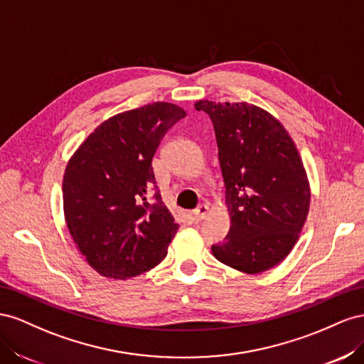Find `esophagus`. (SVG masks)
Returning a JSON list of instances; mask_svg holds the SVG:
<instances>
[{"mask_svg": "<svg viewBox=\"0 0 364 364\" xmlns=\"http://www.w3.org/2000/svg\"><path fill=\"white\" fill-rule=\"evenodd\" d=\"M207 213H209V207H207L205 204H201V205L196 207V209L191 215H192V218H193L195 221H201V220H204V218L207 216Z\"/></svg>", "mask_w": 364, "mask_h": 364, "instance_id": "esophagus-1", "label": "esophagus"}]
</instances>
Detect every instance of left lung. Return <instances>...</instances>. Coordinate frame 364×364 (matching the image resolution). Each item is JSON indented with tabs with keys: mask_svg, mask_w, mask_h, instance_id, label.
Masks as SVG:
<instances>
[{
	"mask_svg": "<svg viewBox=\"0 0 364 364\" xmlns=\"http://www.w3.org/2000/svg\"><path fill=\"white\" fill-rule=\"evenodd\" d=\"M209 114L225 184L230 232L218 261L247 274L276 267L296 245L311 189L293 139L274 116L247 102L198 100Z\"/></svg>",
	"mask_w": 364,
	"mask_h": 364,
	"instance_id": "left-lung-1",
	"label": "left lung"
}]
</instances>
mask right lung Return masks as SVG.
Listing matches in <instances>:
<instances>
[{"label": "right lung", "instance_id": "add662e5", "mask_svg": "<svg viewBox=\"0 0 364 364\" xmlns=\"http://www.w3.org/2000/svg\"><path fill=\"white\" fill-rule=\"evenodd\" d=\"M183 117L186 111L169 102L116 114L68 160L62 181L65 223L99 274L129 279L168 255L178 224L155 186L152 157Z\"/></svg>", "mask_w": 364, "mask_h": 364}]
</instances>
